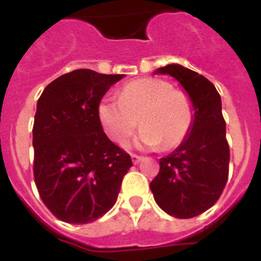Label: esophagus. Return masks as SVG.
<instances>
[{"mask_svg": "<svg viewBox=\"0 0 261 261\" xmlns=\"http://www.w3.org/2000/svg\"><path fill=\"white\" fill-rule=\"evenodd\" d=\"M142 160H143V157H141V155L131 154V161H133V164H134V165H137V164L141 163Z\"/></svg>", "mask_w": 261, "mask_h": 261, "instance_id": "1", "label": "esophagus"}]
</instances>
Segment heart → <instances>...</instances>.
Masks as SVG:
<instances>
[{"label":"heart","mask_w":261,"mask_h":261,"mask_svg":"<svg viewBox=\"0 0 261 261\" xmlns=\"http://www.w3.org/2000/svg\"><path fill=\"white\" fill-rule=\"evenodd\" d=\"M102 128L114 142L123 143L137 126L142 127L135 139L141 149L172 150L190 135L195 120L194 102L186 92L173 89L160 79H139L126 84L119 100L106 97L97 107Z\"/></svg>","instance_id":"obj_1"}]
</instances>
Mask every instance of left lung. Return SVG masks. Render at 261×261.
Returning <instances> with one entry per match:
<instances>
[{
  "label": "left lung",
  "instance_id": "1",
  "mask_svg": "<svg viewBox=\"0 0 261 261\" xmlns=\"http://www.w3.org/2000/svg\"><path fill=\"white\" fill-rule=\"evenodd\" d=\"M154 74H169L180 83L194 102L195 120L186 141L160 160L150 190L167 214L192 218L218 200L227 181L230 153L221 96L206 77L177 63Z\"/></svg>",
  "mask_w": 261,
  "mask_h": 261
}]
</instances>
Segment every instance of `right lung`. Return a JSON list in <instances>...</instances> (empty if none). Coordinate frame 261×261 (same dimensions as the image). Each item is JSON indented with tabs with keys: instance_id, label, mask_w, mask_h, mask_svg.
Masks as SVG:
<instances>
[{
	"instance_id": "add662e5",
	"label": "right lung",
	"mask_w": 261,
	"mask_h": 261,
	"mask_svg": "<svg viewBox=\"0 0 261 261\" xmlns=\"http://www.w3.org/2000/svg\"><path fill=\"white\" fill-rule=\"evenodd\" d=\"M124 74L79 69L48 84L34 122V176L47 208L67 223L111 210L133 163L102 131L97 107Z\"/></svg>"
}]
</instances>
